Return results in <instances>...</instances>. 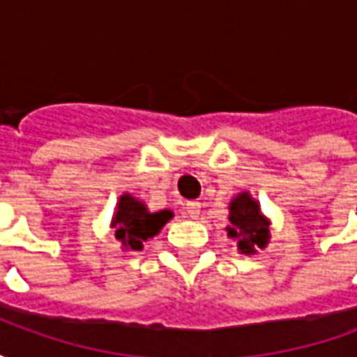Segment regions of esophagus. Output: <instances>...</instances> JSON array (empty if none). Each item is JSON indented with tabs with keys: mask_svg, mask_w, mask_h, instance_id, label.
<instances>
[{
	"mask_svg": "<svg viewBox=\"0 0 357 357\" xmlns=\"http://www.w3.org/2000/svg\"><path fill=\"white\" fill-rule=\"evenodd\" d=\"M201 214V202L197 201H191L185 204V216L191 218V220H197Z\"/></svg>",
	"mask_w": 357,
	"mask_h": 357,
	"instance_id": "esophagus-1",
	"label": "esophagus"
}]
</instances>
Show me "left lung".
<instances>
[{
    "label": "left lung",
    "instance_id": "obj_1",
    "mask_svg": "<svg viewBox=\"0 0 357 357\" xmlns=\"http://www.w3.org/2000/svg\"><path fill=\"white\" fill-rule=\"evenodd\" d=\"M229 225L225 227L227 237L237 241L239 255H256L258 248H266L269 243L271 222L248 191H241L229 201Z\"/></svg>",
    "mask_w": 357,
    "mask_h": 357
}]
</instances>
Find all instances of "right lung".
<instances>
[{
	"instance_id": "right-lung-1",
	"label": "right lung",
	"mask_w": 357,
	"mask_h": 357,
	"mask_svg": "<svg viewBox=\"0 0 357 357\" xmlns=\"http://www.w3.org/2000/svg\"><path fill=\"white\" fill-rule=\"evenodd\" d=\"M174 218L172 210L151 212L147 204L130 193L120 195L116 210L110 220V227L114 229V237L122 245V250H143L147 239H153L160 233L164 225Z\"/></svg>"
}]
</instances>
